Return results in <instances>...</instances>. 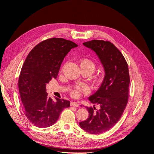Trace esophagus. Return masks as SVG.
I'll list each match as a JSON object with an SVG mask.
<instances>
[{
	"label": "esophagus",
	"mask_w": 154,
	"mask_h": 154,
	"mask_svg": "<svg viewBox=\"0 0 154 154\" xmlns=\"http://www.w3.org/2000/svg\"><path fill=\"white\" fill-rule=\"evenodd\" d=\"M71 106H78L79 104L77 103V102L75 101H71Z\"/></svg>",
	"instance_id": "obj_1"
}]
</instances>
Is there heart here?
Listing matches in <instances>:
<instances>
[{"mask_svg":"<svg viewBox=\"0 0 154 154\" xmlns=\"http://www.w3.org/2000/svg\"><path fill=\"white\" fill-rule=\"evenodd\" d=\"M80 65L82 70H85L89 72L91 74L96 69V65L94 62L88 58L81 59L80 61ZM82 92V88L80 87H75L72 88L70 94L72 97H78L80 96L81 92Z\"/></svg>","mask_w":154,"mask_h":154,"instance_id":"1","label":"heart"}]
</instances>
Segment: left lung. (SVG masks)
Wrapping results in <instances>:
<instances>
[{
  "label": "left lung",
  "instance_id": "1",
  "mask_svg": "<svg viewBox=\"0 0 154 154\" xmlns=\"http://www.w3.org/2000/svg\"><path fill=\"white\" fill-rule=\"evenodd\" d=\"M93 50L104 67L102 84L88 100L100 105L87 107L88 118L80 122L82 129L92 134H100L112 128L122 117L128 100L130 76L127 61L120 51L109 41L92 40L83 44Z\"/></svg>",
  "mask_w": 154,
  "mask_h": 154
}]
</instances>
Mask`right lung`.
Masks as SVG:
<instances>
[{"label":"right lung","instance_id":"add662e5","mask_svg":"<svg viewBox=\"0 0 154 154\" xmlns=\"http://www.w3.org/2000/svg\"><path fill=\"white\" fill-rule=\"evenodd\" d=\"M78 45L62 38H51L37 44L26 58L18 79L23 110L27 119L39 128L54 124L62 111L70 106L69 100L46 92V83L57 78L65 57Z\"/></svg>","mask_w":154,"mask_h":154}]
</instances>
